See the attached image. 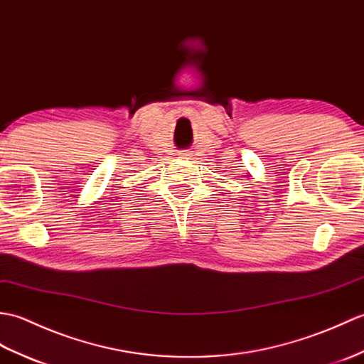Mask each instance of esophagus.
<instances>
[{
  "instance_id": "1",
  "label": "esophagus",
  "mask_w": 364,
  "mask_h": 364,
  "mask_svg": "<svg viewBox=\"0 0 364 364\" xmlns=\"http://www.w3.org/2000/svg\"><path fill=\"white\" fill-rule=\"evenodd\" d=\"M181 157H182V159H187V160H191L193 152H191V151H183L182 154H181Z\"/></svg>"
}]
</instances>
